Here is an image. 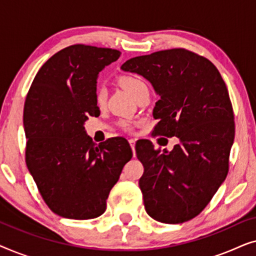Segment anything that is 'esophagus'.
Instances as JSON below:
<instances>
[{
    "mask_svg": "<svg viewBox=\"0 0 256 256\" xmlns=\"http://www.w3.org/2000/svg\"><path fill=\"white\" fill-rule=\"evenodd\" d=\"M129 144H130L132 152H134V149H135V140H134V138L129 140Z\"/></svg>",
    "mask_w": 256,
    "mask_h": 256,
    "instance_id": "esophagus-1",
    "label": "esophagus"
}]
</instances>
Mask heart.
I'll use <instances>...</instances> for the list:
<instances>
[{"instance_id": "b5f03b06", "label": "heart", "mask_w": 256, "mask_h": 256, "mask_svg": "<svg viewBox=\"0 0 256 256\" xmlns=\"http://www.w3.org/2000/svg\"><path fill=\"white\" fill-rule=\"evenodd\" d=\"M118 84H120L122 88L127 90L132 96H134V94L136 93V90H138V87L143 85L144 82L138 78H135V76H124L118 79ZM104 100H106V93H104V90L102 88H98L96 93V102L98 106H102L104 104Z\"/></svg>"}]
</instances>
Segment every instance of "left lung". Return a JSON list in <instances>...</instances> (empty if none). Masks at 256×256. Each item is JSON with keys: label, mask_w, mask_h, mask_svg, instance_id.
<instances>
[{"label": "left lung", "mask_w": 256, "mask_h": 256, "mask_svg": "<svg viewBox=\"0 0 256 256\" xmlns=\"http://www.w3.org/2000/svg\"><path fill=\"white\" fill-rule=\"evenodd\" d=\"M121 70L142 76L160 96L155 135L180 140L171 152L155 150L148 140L135 146L144 166L138 184L146 211L160 222H188L228 172L234 115L225 82L208 59L185 48L132 58Z\"/></svg>", "instance_id": "1"}]
</instances>
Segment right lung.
<instances>
[{
	"label": "right lung",
	"instance_id": "add662e5",
	"mask_svg": "<svg viewBox=\"0 0 256 256\" xmlns=\"http://www.w3.org/2000/svg\"><path fill=\"white\" fill-rule=\"evenodd\" d=\"M120 51L76 44L52 56L34 76L24 104L26 162L46 205L68 219H93L132 156L124 138L96 144L86 134L99 72Z\"/></svg>",
	"mask_w": 256,
	"mask_h": 256
}]
</instances>
